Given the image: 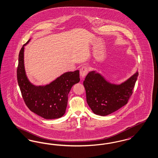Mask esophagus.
<instances>
[{
    "label": "esophagus",
    "instance_id": "34e87169",
    "mask_svg": "<svg viewBox=\"0 0 158 158\" xmlns=\"http://www.w3.org/2000/svg\"><path fill=\"white\" fill-rule=\"evenodd\" d=\"M88 72V69L86 67H82V68L80 69V76L82 79L84 78L87 75Z\"/></svg>",
    "mask_w": 158,
    "mask_h": 158
}]
</instances>
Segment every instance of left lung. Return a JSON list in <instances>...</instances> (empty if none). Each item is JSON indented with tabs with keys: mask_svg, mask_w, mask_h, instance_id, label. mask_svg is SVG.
Returning <instances> with one entry per match:
<instances>
[{
	"mask_svg": "<svg viewBox=\"0 0 158 158\" xmlns=\"http://www.w3.org/2000/svg\"><path fill=\"white\" fill-rule=\"evenodd\" d=\"M138 71L119 84L110 82L96 70L89 72L83 81L86 101L92 112L105 116L125 106L132 94Z\"/></svg>",
	"mask_w": 158,
	"mask_h": 158,
	"instance_id": "1",
	"label": "left lung"
}]
</instances>
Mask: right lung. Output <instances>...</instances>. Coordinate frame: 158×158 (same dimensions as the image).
<instances>
[{
    "label": "right lung",
    "mask_w": 158,
    "mask_h": 158,
    "mask_svg": "<svg viewBox=\"0 0 158 158\" xmlns=\"http://www.w3.org/2000/svg\"><path fill=\"white\" fill-rule=\"evenodd\" d=\"M19 52L17 78L23 99L33 113L46 119L62 117L68 105V94L72 87L80 81L79 71L65 72L46 85L36 86L30 82L26 73L24 63L25 46Z\"/></svg>",
    "instance_id": "right-lung-1"
}]
</instances>
